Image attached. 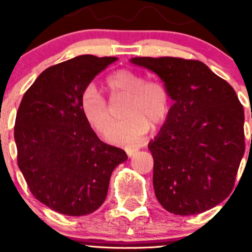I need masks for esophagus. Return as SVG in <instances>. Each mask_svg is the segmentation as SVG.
I'll return each instance as SVG.
<instances>
[{
  "label": "esophagus",
  "mask_w": 252,
  "mask_h": 252,
  "mask_svg": "<svg viewBox=\"0 0 252 252\" xmlns=\"http://www.w3.org/2000/svg\"><path fill=\"white\" fill-rule=\"evenodd\" d=\"M136 152H137V150L136 149H132V150H127V155H128V158H132L133 155L136 154Z\"/></svg>",
  "instance_id": "34e87169"
}]
</instances>
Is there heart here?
I'll return each mask as SVG.
<instances>
[{"instance_id": "b5f03b06", "label": "heart", "mask_w": 252, "mask_h": 252, "mask_svg": "<svg viewBox=\"0 0 252 252\" xmlns=\"http://www.w3.org/2000/svg\"><path fill=\"white\" fill-rule=\"evenodd\" d=\"M106 90L112 98L127 96L122 111L124 120L108 127L112 121L110 103L92 85L81 94L80 108L94 131L103 133L109 128L106 138L112 144H140L150 130V124L158 126L170 114V94L166 87L158 81H146L131 70H120L108 76Z\"/></svg>"}]
</instances>
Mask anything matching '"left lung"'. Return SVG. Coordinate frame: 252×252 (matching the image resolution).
Returning a JSON list of instances; mask_svg holds the SVG:
<instances>
[{
  "instance_id": "1",
  "label": "left lung",
  "mask_w": 252,
  "mask_h": 252,
  "mask_svg": "<svg viewBox=\"0 0 252 252\" xmlns=\"http://www.w3.org/2000/svg\"><path fill=\"white\" fill-rule=\"evenodd\" d=\"M131 62L160 76L174 100L149 144L158 202L181 216L212 209L231 193L245 154V115L236 92L197 60L135 57Z\"/></svg>"
}]
</instances>
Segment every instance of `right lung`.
I'll return each instance as SVG.
<instances>
[{"instance_id": "add662e5", "label": "right lung", "mask_w": 252, "mask_h": 252, "mask_svg": "<svg viewBox=\"0 0 252 252\" xmlns=\"http://www.w3.org/2000/svg\"><path fill=\"white\" fill-rule=\"evenodd\" d=\"M117 57L82 55L46 68L25 92L15 122L17 163L32 195L67 216L89 215L107 196L119 147L97 137L81 112V94Z\"/></svg>"}]
</instances>
